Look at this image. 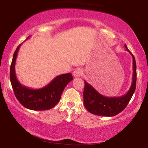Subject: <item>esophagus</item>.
Returning <instances> with one entry per match:
<instances>
[{"label":"esophagus","mask_w":148,"mask_h":148,"mask_svg":"<svg viewBox=\"0 0 148 148\" xmlns=\"http://www.w3.org/2000/svg\"><path fill=\"white\" fill-rule=\"evenodd\" d=\"M83 74V71L81 69H76L73 72V75L75 77H78L82 76Z\"/></svg>","instance_id":"1"}]
</instances>
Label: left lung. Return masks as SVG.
I'll list each match as a JSON object with an SVG mask.
<instances>
[{
    "label": "left lung",
    "instance_id": "left-lung-1",
    "mask_svg": "<svg viewBox=\"0 0 148 148\" xmlns=\"http://www.w3.org/2000/svg\"><path fill=\"white\" fill-rule=\"evenodd\" d=\"M127 51L131 54L133 57V78L130 89L127 94L119 97H106L100 94L88 82H85L84 91V106L92 114L98 116H114L118 114L126 108L129 101L132 98L136 88L137 73L136 62L134 56L125 45Z\"/></svg>",
    "mask_w": 148,
    "mask_h": 148
}]
</instances>
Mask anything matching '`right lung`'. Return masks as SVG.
<instances>
[{
	"label": "right lung",
	"mask_w": 148,
	"mask_h": 148,
	"mask_svg": "<svg viewBox=\"0 0 148 148\" xmlns=\"http://www.w3.org/2000/svg\"><path fill=\"white\" fill-rule=\"evenodd\" d=\"M29 38V36L26 40ZM21 44L14 52L10 69V80L15 96L26 108L32 110H49L60 101L64 88L73 80L72 75L66 73L56 76L45 87L40 89H32L22 85L17 79L15 69L16 58Z\"/></svg>",
	"instance_id": "add662e5"
}]
</instances>
